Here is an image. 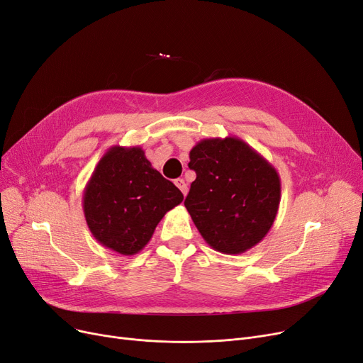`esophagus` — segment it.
<instances>
[{
  "mask_svg": "<svg viewBox=\"0 0 363 363\" xmlns=\"http://www.w3.org/2000/svg\"><path fill=\"white\" fill-rule=\"evenodd\" d=\"M175 185L179 188V190L182 191V194H184V196H186V193H188V186H186V182H185L182 178L175 179Z\"/></svg>",
  "mask_w": 363,
  "mask_h": 363,
  "instance_id": "obj_1",
  "label": "esophagus"
}]
</instances>
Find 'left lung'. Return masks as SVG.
Segmentation results:
<instances>
[{"instance_id":"obj_1","label":"left lung","mask_w":363,"mask_h":363,"mask_svg":"<svg viewBox=\"0 0 363 363\" xmlns=\"http://www.w3.org/2000/svg\"><path fill=\"white\" fill-rule=\"evenodd\" d=\"M188 167L197 177L184 204L204 242L227 255L258 245L279 211L274 166L243 139L227 136L201 139Z\"/></svg>"}]
</instances>
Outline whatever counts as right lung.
<instances>
[{
	"label": "right lung",
	"instance_id": "add662e5",
	"mask_svg": "<svg viewBox=\"0 0 363 363\" xmlns=\"http://www.w3.org/2000/svg\"><path fill=\"white\" fill-rule=\"evenodd\" d=\"M184 200L140 147L109 148L84 188L86 223L102 246L130 257L151 240L162 218Z\"/></svg>",
	"mask_w": 363,
	"mask_h": 363
}]
</instances>
